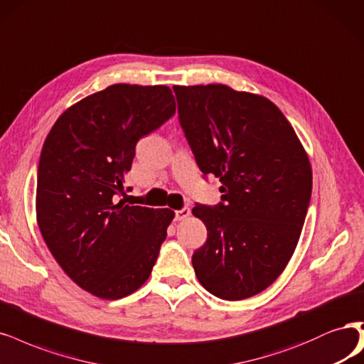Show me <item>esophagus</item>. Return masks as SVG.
I'll use <instances>...</instances> for the list:
<instances>
[{
	"instance_id": "34e87169",
	"label": "esophagus",
	"mask_w": 364,
	"mask_h": 364,
	"mask_svg": "<svg viewBox=\"0 0 364 364\" xmlns=\"http://www.w3.org/2000/svg\"><path fill=\"white\" fill-rule=\"evenodd\" d=\"M190 214H191L190 208H182L181 210H176V220L178 221H183V220H186L188 217H190Z\"/></svg>"
}]
</instances>
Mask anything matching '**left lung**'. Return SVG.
Listing matches in <instances>:
<instances>
[{"label": "left lung", "mask_w": 364, "mask_h": 364, "mask_svg": "<svg viewBox=\"0 0 364 364\" xmlns=\"http://www.w3.org/2000/svg\"><path fill=\"white\" fill-rule=\"evenodd\" d=\"M181 127L198 168L223 186L196 205L208 230L193 255L197 279L228 301L271 286L291 260L311 196L306 150L269 99L224 84L174 85Z\"/></svg>", "instance_id": "obj_1"}]
</instances>
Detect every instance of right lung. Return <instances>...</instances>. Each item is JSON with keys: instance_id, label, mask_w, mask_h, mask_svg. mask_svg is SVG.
Instances as JSON below:
<instances>
[{"instance_id": "add662e5", "label": "right lung", "mask_w": 364, "mask_h": 364, "mask_svg": "<svg viewBox=\"0 0 364 364\" xmlns=\"http://www.w3.org/2000/svg\"><path fill=\"white\" fill-rule=\"evenodd\" d=\"M174 111L167 85L114 84L69 107L43 143L37 224L61 269L95 296L131 295L152 272L174 212L117 198L136 141Z\"/></svg>"}]
</instances>
